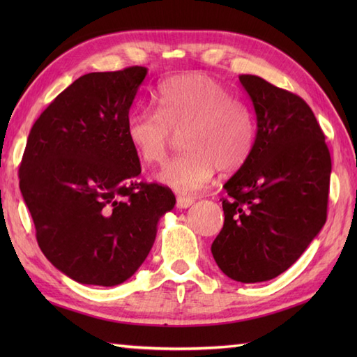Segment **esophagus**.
Wrapping results in <instances>:
<instances>
[{
	"mask_svg": "<svg viewBox=\"0 0 357 357\" xmlns=\"http://www.w3.org/2000/svg\"><path fill=\"white\" fill-rule=\"evenodd\" d=\"M193 204H195V199L190 198V196H178L176 198V206L179 208H188L192 207Z\"/></svg>",
	"mask_w": 357,
	"mask_h": 357,
	"instance_id": "obj_1",
	"label": "esophagus"
}]
</instances>
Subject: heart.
<instances>
[{
    "label": "heart",
    "instance_id": "obj_1",
    "mask_svg": "<svg viewBox=\"0 0 357 357\" xmlns=\"http://www.w3.org/2000/svg\"><path fill=\"white\" fill-rule=\"evenodd\" d=\"M156 110L138 109L126 118V136L144 162H162L173 139L183 133V155L158 172L159 183L181 193L199 190L219 169L234 173L255 146L252 113L234 101L221 82L204 73L164 81L155 96Z\"/></svg>",
    "mask_w": 357,
    "mask_h": 357
}]
</instances>
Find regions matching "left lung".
<instances>
[{"mask_svg": "<svg viewBox=\"0 0 357 357\" xmlns=\"http://www.w3.org/2000/svg\"><path fill=\"white\" fill-rule=\"evenodd\" d=\"M241 86L256 113L248 161L224 184V227L211 244L218 267L242 284L288 270L327 221L331 158L308 104L255 75Z\"/></svg>", "mask_w": 357, "mask_h": 357, "instance_id": "8db88e82", "label": "left lung"}]
</instances>
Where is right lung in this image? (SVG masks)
<instances>
[{"label": "right lung", "instance_id": "1", "mask_svg": "<svg viewBox=\"0 0 357 357\" xmlns=\"http://www.w3.org/2000/svg\"><path fill=\"white\" fill-rule=\"evenodd\" d=\"M146 75L139 66L87 73L29 133L20 188L38 245L79 284L115 287L133 276L176 204L170 188L136 181L141 164L126 118Z\"/></svg>", "mask_w": 357, "mask_h": 357}]
</instances>
